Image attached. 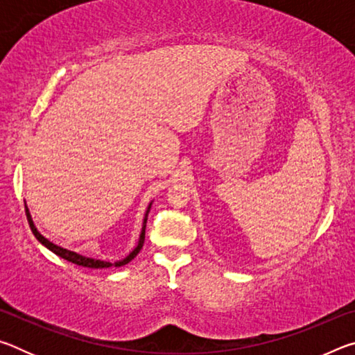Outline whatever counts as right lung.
<instances>
[{"mask_svg":"<svg viewBox=\"0 0 355 355\" xmlns=\"http://www.w3.org/2000/svg\"><path fill=\"white\" fill-rule=\"evenodd\" d=\"M25 211H26V218H28V222H29V227H31V230H33V233H34V236L39 239V241L45 245L46 249H50L53 254H56L58 257H61V258H64V260H67V261H70V263H75V264H78V266H84V268H92V269H101V268H111V266H116V268H120V266H123V264H127V263H130L131 260H133V258L139 254V250L142 249V245H144V239H146V224H147V214H148V211H150V205H148V208H147V213H146V218H144V225H142V232H141V236H139V243H137V245H136V249L131 252V254L127 257V258H123V260H120V261H116V263H110V261H101V260H95V258H87V257H83V255H80V254H76V252H71V250H67V249H62V248H59V245H56V244H53L51 241H48L46 238H44L40 235V233L37 232V228L34 227V224H33V219H31V214H29V211H28V208L25 207Z\"/></svg>","mask_w":355,"mask_h":355,"instance_id":"1","label":"right lung"}]
</instances>
